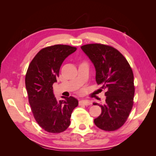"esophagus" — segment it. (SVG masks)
I'll list each match as a JSON object with an SVG mask.
<instances>
[{
  "label": "esophagus",
  "instance_id": "obj_1",
  "mask_svg": "<svg viewBox=\"0 0 156 156\" xmlns=\"http://www.w3.org/2000/svg\"><path fill=\"white\" fill-rule=\"evenodd\" d=\"M92 104V103L89 100H81L79 101V105H86V106H88V105H90Z\"/></svg>",
  "mask_w": 156,
  "mask_h": 156
}]
</instances>
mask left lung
<instances>
[{
  "mask_svg": "<svg viewBox=\"0 0 156 156\" xmlns=\"http://www.w3.org/2000/svg\"><path fill=\"white\" fill-rule=\"evenodd\" d=\"M96 69V81L106 89L101 113L94 119L101 129L115 131L124 125L133 105L135 94L133 71L124 56L111 46L100 44L81 46Z\"/></svg>",
  "mask_w": 156,
  "mask_h": 156,
  "instance_id": "obj_1",
  "label": "left lung"
}]
</instances>
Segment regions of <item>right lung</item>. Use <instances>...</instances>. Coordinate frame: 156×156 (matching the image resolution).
Here are the masks:
<instances>
[{
	"instance_id": "add662e5",
	"label": "right lung",
	"mask_w": 156,
	"mask_h": 156,
	"mask_svg": "<svg viewBox=\"0 0 156 156\" xmlns=\"http://www.w3.org/2000/svg\"><path fill=\"white\" fill-rule=\"evenodd\" d=\"M77 50L67 45H55L40 50L32 59L25 76L26 89L31 110L37 124L45 131L58 133L70 125V118L78 100L72 96L58 101L53 83L64 60Z\"/></svg>"
}]
</instances>
